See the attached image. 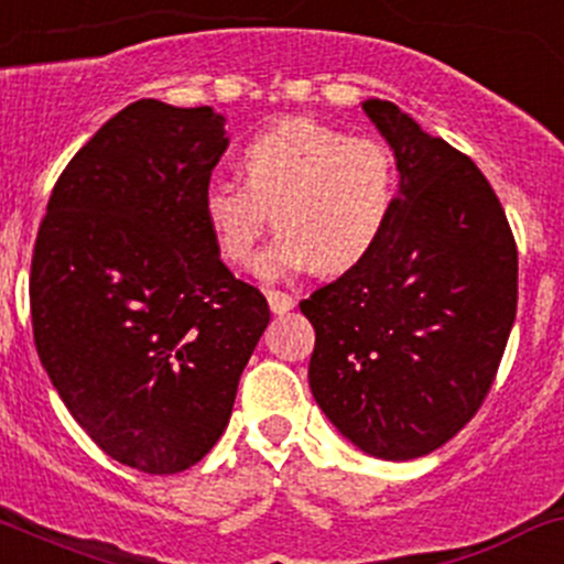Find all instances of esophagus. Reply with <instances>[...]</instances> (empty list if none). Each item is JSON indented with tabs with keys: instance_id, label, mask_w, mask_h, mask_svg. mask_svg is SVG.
I'll return each instance as SVG.
<instances>
[{
	"instance_id": "esophagus-1",
	"label": "esophagus",
	"mask_w": 564,
	"mask_h": 564,
	"mask_svg": "<svg viewBox=\"0 0 564 564\" xmlns=\"http://www.w3.org/2000/svg\"><path fill=\"white\" fill-rule=\"evenodd\" d=\"M267 302H270V311L278 313V316H281V313H289L294 307V297L286 292H267Z\"/></svg>"
}]
</instances>
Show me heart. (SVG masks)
Returning a JSON list of instances; mask_svg holds the SVG:
<instances>
[{"instance_id": "obj_1", "label": "heart", "mask_w": 564, "mask_h": 564, "mask_svg": "<svg viewBox=\"0 0 564 564\" xmlns=\"http://www.w3.org/2000/svg\"><path fill=\"white\" fill-rule=\"evenodd\" d=\"M242 180L218 177L203 194L207 229L229 264L253 270L272 217L282 232L259 270L267 278L318 267L354 270L381 246L397 205L400 167L378 138L286 118L246 142Z\"/></svg>"}]
</instances>
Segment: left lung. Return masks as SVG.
Returning <instances> with one entry per match:
<instances>
[{
  "mask_svg": "<svg viewBox=\"0 0 564 564\" xmlns=\"http://www.w3.org/2000/svg\"><path fill=\"white\" fill-rule=\"evenodd\" d=\"M400 167L381 246L300 302L316 329L311 391L354 446L416 459L484 405L519 300V251L470 156L430 138L387 99H367Z\"/></svg>",
  "mask_w": 564,
  "mask_h": 564,
  "instance_id": "left-lung-1",
  "label": "left lung"
}]
</instances>
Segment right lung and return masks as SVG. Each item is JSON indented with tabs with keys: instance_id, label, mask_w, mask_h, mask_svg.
Segmentation results:
<instances>
[{
	"instance_id": "obj_1",
	"label": "right lung",
	"mask_w": 564,
	"mask_h": 564,
	"mask_svg": "<svg viewBox=\"0 0 564 564\" xmlns=\"http://www.w3.org/2000/svg\"><path fill=\"white\" fill-rule=\"evenodd\" d=\"M227 145L207 105L140 99L64 167L34 240L29 302L47 378L105 454L151 476L216 446L270 324L203 213Z\"/></svg>"
}]
</instances>
